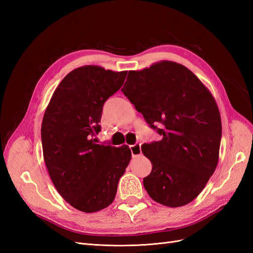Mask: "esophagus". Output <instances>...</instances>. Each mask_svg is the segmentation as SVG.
<instances>
[{
    "label": "esophagus",
    "mask_w": 253,
    "mask_h": 253,
    "mask_svg": "<svg viewBox=\"0 0 253 253\" xmlns=\"http://www.w3.org/2000/svg\"><path fill=\"white\" fill-rule=\"evenodd\" d=\"M129 150H131L132 156L136 157L141 154V148H140V143H135L133 145H129Z\"/></svg>",
    "instance_id": "esophagus-1"
}]
</instances>
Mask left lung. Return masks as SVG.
<instances>
[{
  "label": "left lung",
  "mask_w": 253,
  "mask_h": 253,
  "mask_svg": "<svg viewBox=\"0 0 253 253\" xmlns=\"http://www.w3.org/2000/svg\"><path fill=\"white\" fill-rule=\"evenodd\" d=\"M121 90L162 136L141 145L152 163L143 178L148 194L172 208L192 202L218 162L221 120L213 96L187 67L170 61L128 72Z\"/></svg>",
  "instance_id": "8db88e82"
}]
</instances>
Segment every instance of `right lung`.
Listing matches in <instances>:
<instances>
[{
  "label": "right lung",
  "instance_id": "1",
  "mask_svg": "<svg viewBox=\"0 0 253 253\" xmlns=\"http://www.w3.org/2000/svg\"><path fill=\"white\" fill-rule=\"evenodd\" d=\"M127 72L100 66L76 68L60 82L45 111L41 138L44 162L60 195L77 210L110 206L132 154L127 145L98 144L104 102L124 84Z\"/></svg>",
  "mask_w": 253,
  "mask_h": 253
}]
</instances>
